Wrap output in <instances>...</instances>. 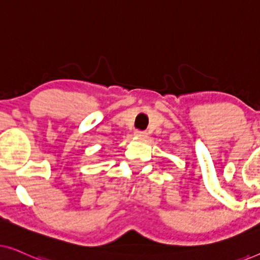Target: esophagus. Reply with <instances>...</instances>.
<instances>
[{"instance_id": "esophagus-1", "label": "esophagus", "mask_w": 260, "mask_h": 260, "mask_svg": "<svg viewBox=\"0 0 260 260\" xmlns=\"http://www.w3.org/2000/svg\"><path fill=\"white\" fill-rule=\"evenodd\" d=\"M147 131H141V130H137L136 133H135V136L136 137H140V138H144L147 137Z\"/></svg>"}]
</instances>
